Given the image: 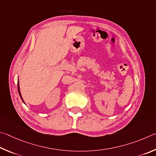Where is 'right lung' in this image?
Segmentation results:
<instances>
[{
  "instance_id": "obj_1",
  "label": "right lung",
  "mask_w": 156,
  "mask_h": 156,
  "mask_svg": "<svg viewBox=\"0 0 156 156\" xmlns=\"http://www.w3.org/2000/svg\"><path fill=\"white\" fill-rule=\"evenodd\" d=\"M18 90L19 95H20V98H21L22 101H23V103H24V101H23V97H22V96H21V93H20V87H19V81H18Z\"/></svg>"
}]
</instances>
